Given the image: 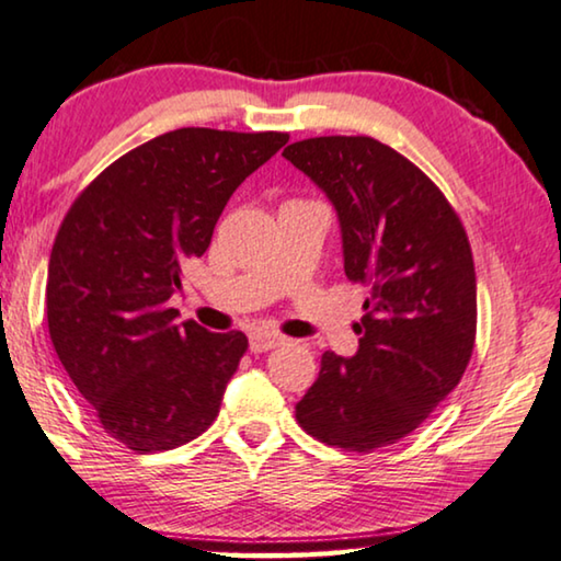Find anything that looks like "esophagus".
<instances>
[{"label": "esophagus", "mask_w": 561, "mask_h": 561, "mask_svg": "<svg viewBox=\"0 0 561 561\" xmlns=\"http://www.w3.org/2000/svg\"><path fill=\"white\" fill-rule=\"evenodd\" d=\"M282 343H284V337L279 333H270V330H256V333H251V337H249V345L254 353L279 348Z\"/></svg>", "instance_id": "esophagus-1"}]
</instances>
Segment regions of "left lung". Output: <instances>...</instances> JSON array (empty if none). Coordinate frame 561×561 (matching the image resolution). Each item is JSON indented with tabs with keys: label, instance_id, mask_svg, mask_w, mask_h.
Here are the masks:
<instances>
[{
	"label": "left lung",
	"instance_id": "obj_1",
	"mask_svg": "<svg viewBox=\"0 0 561 561\" xmlns=\"http://www.w3.org/2000/svg\"><path fill=\"white\" fill-rule=\"evenodd\" d=\"M282 154L333 201L345 277L368 287L358 353H322L295 416L330 447L374 453L412 435L468 368L478 328L468 233L445 193L374 137H312Z\"/></svg>",
	"mask_w": 561,
	"mask_h": 561
}]
</instances>
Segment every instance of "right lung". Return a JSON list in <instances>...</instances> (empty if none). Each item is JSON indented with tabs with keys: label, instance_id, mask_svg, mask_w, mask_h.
Segmentation results:
<instances>
[{
	"label": "right lung",
	"instance_id": "right-lung-1",
	"mask_svg": "<svg viewBox=\"0 0 561 561\" xmlns=\"http://www.w3.org/2000/svg\"><path fill=\"white\" fill-rule=\"evenodd\" d=\"M287 131L185 126L145 141L78 193L47 266V330L108 437L162 453L216 422L247 335L175 325L180 272L210 247L236 187Z\"/></svg>",
	"mask_w": 561,
	"mask_h": 561
}]
</instances>
